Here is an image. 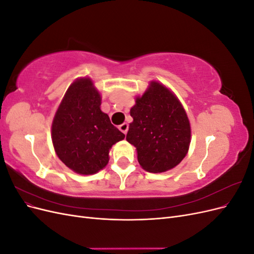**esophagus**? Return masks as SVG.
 <instances>
[{"mask_svg":"<svg viewBox=\"0 0 254 254\" xmlns=\"http://www.w3.org/2000/svg\"><path fill=\"white\" fill-rule=\"evenodd\" d=\"M128 128H129V126H128V124L127 123H124V124H122V125H120L119 126V129L121 130V131L123 132V133H127V131H128Z\"/></svg>","mask_w":254,"mask_h":254,"instance_id":"1","label":"esophagus"}]
</instances>
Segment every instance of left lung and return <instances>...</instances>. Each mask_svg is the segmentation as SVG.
Here are the masks:
<instances>
[{
    "mask_svg": "<svg viewBox=\"0 0 254 254\" xmlns=\"http://www.w3.org/2000/svg\"><path fill=\"white\" fill-rule=\"evenodd\" d=\"M127 141L137 151L145 171L163 173L178 165L188 153L190 127L182 105L163 84L152 81L130 110Z\"/></svg>",
    "mask_w": 254,
    "mask_h": 254,
    "instance_id": "left-lung-1",
    "label": "left lung"
}]
</instances>
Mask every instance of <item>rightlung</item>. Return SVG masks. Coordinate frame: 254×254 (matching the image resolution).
<instances>
[{
    "instance_id": "1",
    "label": "right lung",
    "mask_w": 254,
    "mask_h": 254,
    "mask_svg": "<svg viewBox=\"0 0 254 254\" xmlns=\"http://www.w3.org/2000/svg\"><path fill=\"white\" fill-rule=\"evenodd\" d=\"M101 95L89 78L74 81L56 112L52 140L59 159L81 175L95 174L109 161V149L125 134L101 110Z\"/></svg>"
}]
</instances>
